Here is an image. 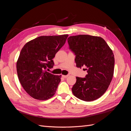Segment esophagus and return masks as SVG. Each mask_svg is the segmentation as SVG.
Returning a JSON list of instances; mask_svg holds the SVG:
<instances>
[{"label":"esophagus","instance_id":"1","mask_svg":"<svg viewBox=\"0 0 131 131\" xmlns=\"http://www.w3.org/2000/svg\"><path fill=\"white\" fill-rule=\"evenodd\" d=\"M69 76V75H62V77L63 78H68V77Z\"/></svg>","mask_w":131,"mask_h":131}]
</instances>
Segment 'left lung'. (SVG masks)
Listing matches in <instances>:
<instances>
[{
    "instance_id": "1",
    "label": "left lung",
    "mask_w": 131,
    "mask_h": 131,
    "mask_svg": "<svg viewBox=\"0 0 131 131\" xmlns=\"http://www.w3.org/2000/svg\"><path fill=\"white\" fill-rule=\"evenodd\" d=\"M69 49L75 55L77 67H85V78L77 77L72 88L74 96L90 102L103 94L113 77L115 59L112 50L103 39L89 35L68 38Z\"/></svg>"
}]
</instances>
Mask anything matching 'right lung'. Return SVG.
<instances>
[{"label":"right lung","mask_w":131,"mask_h":131,"mask_svg":"<svg viewBox=\"0 0 131 131\" xmlns=\"http://www.w3.org/2000/svg\"><path fill=\"white\" fill-rule=\"evenodd\" d=\"M68 37V34L39 37L23 47L16 63L17 72L21 85L31 97L46 100L56 92L61 75H54L46 69L53 67L52 59Z\"/></svg>","instance_id":"add662e5"}]
</instances>
